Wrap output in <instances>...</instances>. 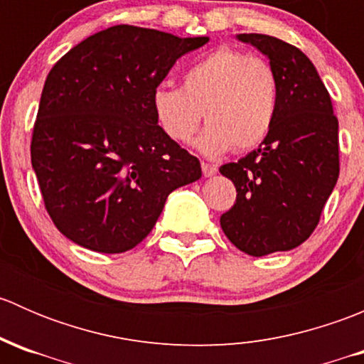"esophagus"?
<instances>
[{
    "label": "esophagus",
    "mask_w": 364,
    "mask_h": 364,
    "mask_svg": "<svg viewBox=\"0 0 364 364\" xmlns=\"http://www.w3.org/2000/svg\"><path fill=\"white\" fill-rule=\"evenodd\" d=\"M200 167H203V174L205 176V178H208V176L216 174V171H218V168H216V165L208 164V161H203V164H200Z\"/></svg>",
    "instance_id": "esophagus-1"
}]
</instances>
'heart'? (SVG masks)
Instances as JSON below:
<instances>
[{
    "label": "heart",
    "instance_id": "obj_1",
    "mask_svg": "<svg viewBox=\"0 0 364 364\" xmlns=\"http://www.w3.org/2000/svg\"><path fill=\"white\" fill-rule=\"evenodd\" d=\"M151 104L161 130L172 141H190L204 112L208 128L199 148L205 155H220L230 148L248 151L264 141L273 124L277 73L262 58L223 47L190 65L181 87H156Z\"/></svg>",
    "mask_w": 364,
    "mask_h": 364
}]
</instances>
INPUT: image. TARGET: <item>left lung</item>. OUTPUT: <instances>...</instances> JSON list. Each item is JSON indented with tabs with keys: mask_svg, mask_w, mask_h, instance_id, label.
<instances>
[{
	"mask_svg": "<svg viewBox=\"0 0 364 364\" xmlns=\"http://www.w3.org/2000/svg\"><path fill=\"white\" fill-rule=\"evenodd\" d=\"M277 73L278 104L262 144L220 167L236 203L220 216L230 243L262 257L299 247L318 225L340 174L338 117L314 63L277 36L243 33Z\"/></svg>",
	"mask_w": 364,
	"mask_h": 364,
	"instance_id": "8db88e82",
	"label": "left lung"
}]
</instances>
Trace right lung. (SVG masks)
Segmentation results:
<instances>
[{"label":"right lung","instance_id":"right-lung-1","mask_svg":"<svg viewBox=\"0 0 364 364\" xmlns=\"http://www.w3.org/2000/svg\"><path fill=\"white\" fill-rule=\"evenodd\" d=\"M117 24L87 36L47 75L31 135V165L54 225L93 252L137 247L165 200L200 178L172 141L153 91L183 54L208 43Z\"/></svg>","mask_w":364,"mask_h":364}]
</instances>
